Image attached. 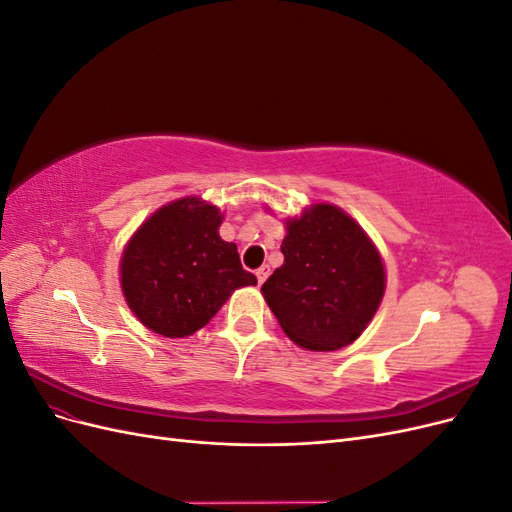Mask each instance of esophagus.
<instances>
[{"mask_svg": "<svg viewBox=\"0 0 512 512\" xmlns=\"http://www.w3.org/2000/svg\"><path fill=\"white\" fill-rule=\"evenodd\" d=\"M271 269L267 265H262L260 269H256V277H258V284H265V280L269 277Z\"/></svg>", "mask_w": 512, "mask_h": 512, "instance_id": "1", "label": "esophagus"}]
</instances>
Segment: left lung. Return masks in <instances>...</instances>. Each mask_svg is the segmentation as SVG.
I'll list each match as a JSON object with an SVG mask.
<instances>
[{
    "label": "left lung",
    "instance_id": "left-lung-1",
    "mask_svg": "<svg viewBox=\"0 0 512 512\" xmlns=\"http://www.w3.org/2000/svg\"><path fill=\"white\" fill-rule=\"evenodd\" d=\"M284 265L262 294L284 333L301 348L329 352L359 337L384 294V265L350 215L316 205L288 222Z\"/></svg>",
    "mask_w": 512,
    "mask_h": 512
}]
</instances>
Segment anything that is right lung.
<instances>
[{
  "mask_svg": "<svg viewBox=\"0 0 512 512\" xmlns=\"http://www.w3.org/2000/svg\"><path fill=\"white\" fill-rule=\"evenodd\" d=\"M222 215L200 198H181L136 230L121 258V288L136 318L164 337H185L220 312L256 275L235 243L220 237Z\"/></svg>",
  "mask_w": 512,
  "mask_h": 512,
  "instance_id": "1",
  "label": "right lung"
}]
</instances>
